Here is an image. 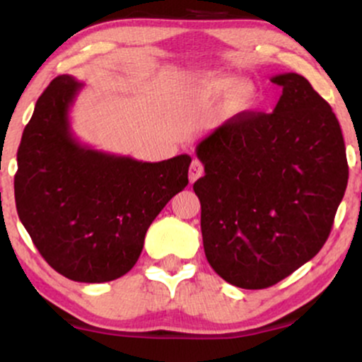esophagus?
I'll list each match as a JSON object with an SVG mask.
<instances>
[{"mask_svg":"<svg viewBox=\"0 0 362 362\" xmlns=\"http://www.w3.org/2000/svg\"><path fill=\"white\" fill-rule=\"evenodd\" d=\"M202 173H204V168H202L201 161L194 160L192 163H190V170H189V180H190V184H194V182L197 180V178H201Z\"/></svg>","mask_w":362,"mask_h":362,"instance_id":"1","label":"esophagus"}]
</instances>
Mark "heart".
<instances>
[{"label":"heart","instance_id":"heart-1","mask_svg":"<svg viewBox=\"0 0 362 362\" xmlns=\"http://www.w3.org/2000/svg\"><path fill=\"white\" fill-rule=\"evenodd\" d=\"M197 88L209 100H226L235 97L238 107H248L255 97V91L247 81L230 74H206L197 80Z\"/></svg>","mask_w":362,"mask_h":362}]
</instances>
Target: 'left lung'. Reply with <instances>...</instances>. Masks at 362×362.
<instances>
[{"label":"left lung","instance_id":"obj_1","mask_svg":"<svg viewBox=\"0 0 362 362\" xmlns=\"http://www.w3.org/2000/svg\"><path fill=\"white\" fill-rule=\"evenodd\" d=\"M272 114L242 112L195 148L207 262L236 288L264 289L313 259L347 187L342 131L298 73L276 74Z\"/></svg>","mask_w":362,"mask_h":362}]
</instances>
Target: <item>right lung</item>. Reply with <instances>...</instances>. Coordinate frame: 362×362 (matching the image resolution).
<instances>
[{"mask_svg":"<svg viewBox=\"0 0 362 362\" xmlns=\"http://www.w3.org/2000/svg\"><path fill=\"white\" fill-rule=\"evenodd\" d=\"M81 88L62 74L37 100L16 153L15 202L54 271L95 284L134 267L149 224L189 184L192 158L149 163L81 144L69 122Z\"/></svg>","mask_w":362,"mask_h":362,"instance_id":"add662e5","label":"right lung"}]
</instances>
